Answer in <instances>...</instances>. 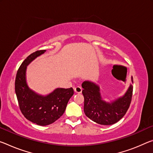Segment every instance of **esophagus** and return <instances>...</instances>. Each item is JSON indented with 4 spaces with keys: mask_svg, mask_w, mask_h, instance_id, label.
<instances>
[{
    "mask_svg": "<svg viewBox=\"0 0 153 153\" xmlns=\"http://www.w3.org/2000/svg\"><path fill=\"white\" fill-rule=\"evenodd\" d=\"M74 91L76 92V93H81L82 89L80 86H76L74 88Z\"/></svg>",
    "mask_w": 153,
    "mask_h": 153,
    "instance_id": "34e87169",
    "label": "esophagus"
}]
</instances>
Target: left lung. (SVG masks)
<instances>
[{
    "label": "left lung",
    "instance_id": "8db88e82",
    "mask_svg": "<svg viewBox=\"0 0 153 153\" xmlns=\"http://www.w3.org/2000/svg\"><path fill=\"white\" fill-rule=\"evenodd\" d=\"M133 83V77H131ZM84 98V111L87 117L99 125H110L120 120L129 108L132 99L133 85L131 84L124 96L109 103L102 100L99 86L85 81L82 84Z\"/></svg>",
    "mask_w": 153,
    "mask_h": 153
}]
</instances>
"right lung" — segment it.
Masks as SVG:
<instances>
[{"label": "right lung", "mask_w": 153, "mask_h": 153, "mask_svg": "<svg viewBox=\"0 0 153 153\" xmlns=\"http://www.w3.org/2000/svg\"><path fill=\"white\" fill-rule=\"evenodd\" d=\"M45 52V50H37L29 55L19 67L15 81V91L22 113L26 119L41 126L50 125L59 119L74 93L72 88H56L44 97L28 88L26 81V67Z\"/></svg>", "instance_id": "obj_1"}]
</instances>
